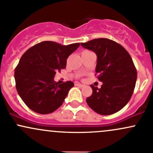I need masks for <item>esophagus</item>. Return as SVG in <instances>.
<instances>
[{
  "label": "esophagus",
  "instance_id": "34e87169",
  "mask_svg": "<svg viewBox=\"0 0 153 153\" xmlns=\"http://www.w3.org/2000/svg\"><path fill=\"white\" fill-rule=\"evenodd\" d=\"M75 85H77V86H79V87H83V86H84V85L80 84V83H75Z\"/></svg>",
  "mask_w": 153,
  "mask_h": 153
}]
</instances>
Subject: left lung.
<instances>
[{
	"label": "left lung",
	"instance_id": "left-lung-1",
	"mask_svg": "<svg viewBox=\"0 0 153 153\" xmlns=\"http://www.w3.org/2000/svg\"><path fill=\"white\" fill-rule=\"evenodd\" d=\"M80 45L97 54L96 73L102 82L100 88L91 85L93 92L86 99L87 104L100 115L118 112L130 100L137 81V69L130 54L121 45L107 38H97Z\"/></svg>",
	"mask_w": 153,
	"mask_h": 153
}]
</instances>
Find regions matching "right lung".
<instances>
[{"label": "right lung", "instance_id": "right-lung-1", "mask_svg": "<svg viewBox=\"0 0 153 153\" xmlns=\"http://www.w3.org/2000/svg\"><path fill=\"white\" fill-rule=\"evenodd\" d=\"M80 46H62L53 41H43L30 48L20 59L14 71L16 88L30 110L49 114L61 106L72 81L59 84L53 80L56 72L66 68L67 59Z\"/></svg>", "mask_w": 153, "mask_h": 153}]
</instances>
